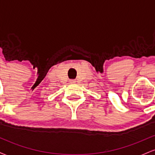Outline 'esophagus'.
<instances>
[{
    "label": "esophagus",
    "instance_id": "obj_1",
    "mask_svg": "<svg viewBox=\"0 0 155 155\" xmlns=\"http://www.w3.org/2000/svg\"><path fill=\"white\" fill-rule=\"evenodd\" d=\"M71 82L74 83V80H71Z\"/></svg>",
    "mask_w": 155,
    "mask_h": 155
}]
</instances>
